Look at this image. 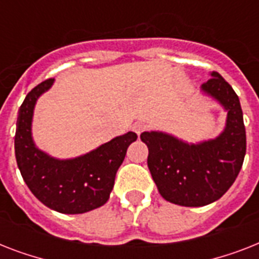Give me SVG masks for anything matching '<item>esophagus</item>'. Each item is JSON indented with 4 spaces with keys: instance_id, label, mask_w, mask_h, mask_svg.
Wrapping results in <instances>:
<instances>
[{
    "instance_id": "esophagus-1",
    "label": "esophagus",
    "mask_w": 259,
    "mask_h": 259,
    "mask_svg": "<svg viewBox=\"0 0 259 259\" xmlns=\"http://www.w3.org/2000/svg\"><path fill=\"white\" fill-rule=\"evenodd\" d=\"M146 127H148V123H146V122H144V121H137L133 125V130L137 134H141L142 132L146 129Z\"/></svg>"
}]
</instances>
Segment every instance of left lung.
I'll use <instances>...</instances> for the list:
<instances>
[{"label": "left lung", "instance_id": "obj_1", "mask_svg": "<svg viewBox=\"0 0 259 259\" xmlns=\"http://www.w3.org/2000/svg\"><path fill=\"white\" fill-rule=\"evenodd\" d=\"M201 90L227 110L225 132L215 140L187 144L161 132H144L148 166L165 200L185 207H201L221 199L237 179L246 154V129L239 98L218 74Z\"/></svg>", "mask_w": 259, "mask_h": 259}]
</instances>
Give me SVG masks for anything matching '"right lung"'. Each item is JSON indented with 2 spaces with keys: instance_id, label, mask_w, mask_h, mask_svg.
Instances as JSON below:
<instances>
[{
  "instance_id": "obj_1",
  "label": "right lung",
  "mask_w": 259,
  "mask_h": 259,
  "mask_svg": "<svg viewBox=\"0 0 259 259\" xmlns=\"http://www.w3.org/2000/svg\"><path fill=\"white\" fill-rule=\"evenodd\" d=\"M54 80L47 79L30 90L18 110L16 160L25 184L42 204L62 213H83L109 200L115 173L137 134L129 132L72 160H56L38 150L30 134L34 103Z\"/></svg>"
}]
</instances>
